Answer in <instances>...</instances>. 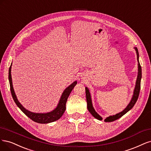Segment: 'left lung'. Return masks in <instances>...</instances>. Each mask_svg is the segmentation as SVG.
Masks as SVG:
<instances>
[{
	"mask_svg": "<svg viewBox=\"0 0 151 151\" xmlns=\"http://www.w3.org/2000/svg\"><path fill=\"white\" fill-rule=\"evenodd\" d=\"M135 50L136 51V52H137V61H138V75L137 78V80H136L135 83V88L134 91V94L132 96V98L131 99L130 103L129 105L127 106L121 112L116 114V115H111L106 117L104 121L106 122H113L114 120H116L120 118L121 116H122L124 115H125L126 113L129 111L130 109H132L134 105L135 104L136 101H137L138 97L139 95V92H140V81H141V78H142V68H141V66L139 63V52L138 50L137 47H134ZM85 91H86V101H87V109H88V111H90V113L93 115L95 118L96 119H98L99 120H101L102 118L100 115H99L96 112V111L95 110L93 105H92V101H91V95L90 91L88 88L87 87H85Z\"/></svg>",
	"mask_w": 151,
	"mask_h": 151,
	"instance_id": "obj_1",
	"label": "left lung"
}]
</instances>
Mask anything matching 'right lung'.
<instances>
[{
  "label": "right lung",
  "instance_id": "right-lung-1",
  "mask_svg": "<svg viewBox=\"0 0 151 151\" xmlns=\"http://www.w3.org/2000/svg\"><path fill=\"white\" fill-rule=\"evenodd\" d=\"M11 66H12V64L9 70V83H10L11 94L16 104L17 105L18 107L22 110V112L25 115H26L28 117L30 118L32 120L35 121V122L40 123V124L51 123V122H55L60 119L61 117V116L63 115V114H64L65 111L66 110V104L67 99L68 98V96L71 92L72 90L73 89L75 86L76 85L77 81H74L72 84H71L70 86H68L67 88L64 90V91H63V93L61 95L60 100L59 101V103H58L56 108L55 110H53L52 111L48 113H44V114L33 113L24 108V106L19 103V101L17 99V96L15 94V92H14V90L13 88V85H12V76H11Z\"/></svg>",
  "mask_w": 151,
  "mask_h": 151
}]
</instances>
